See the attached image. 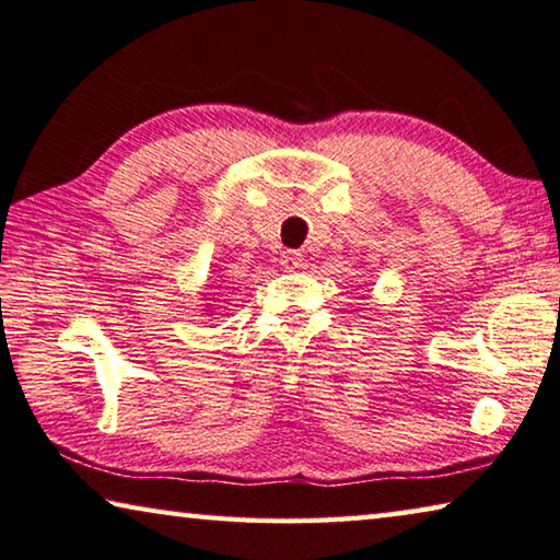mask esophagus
I'll return each instance as SVG.
<instances>
[{
    "label": "esophagus",
    "mask_w": 560,
    "mask_h": 560,
    "mask_svg": "<svg viewBox=\"0 0 560 560\" xmlns=\"http://www.w3.org/2000/svg\"><path fill=\"white\" fill-rule=\"evenodd\" d=\"M280 262L285 270H298L302 265V253L300 250H285L280 255Z\"/></svg>",
    "instance_id": "esophagus-1"
}]
</instances>
